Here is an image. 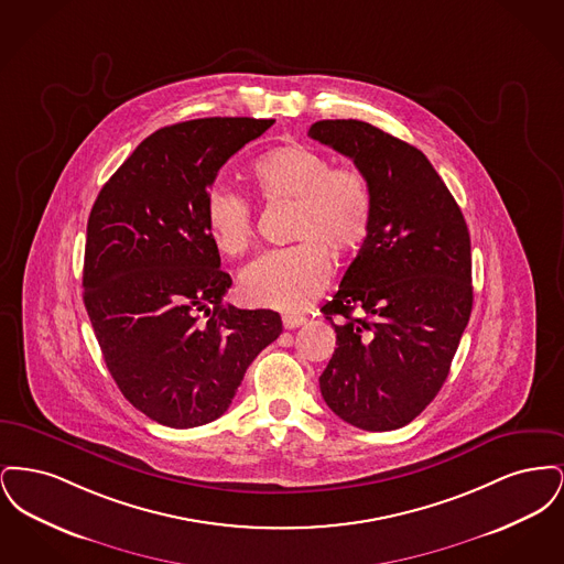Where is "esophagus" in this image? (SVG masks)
Listing matches in <instances>:
<instances>
[{
	"label": "esophagus",
	"mask_w": 564,
	"mask_h": 564,
	"mask_svg": "<svg viewBox=\"0 0 564 564\" xmlns=\"http://www.w3.org/2000/svg\"><path fill=\"white\" fill-rule=\"evenodd\" d=\"M306 319L304 317H300V315H285L283 317V327L285 329H295V327H300V325H304Z\"/></svg>",
	"instance_id": "obj_1"
}]
</instances>
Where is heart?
I'll return each instance as SVG.
<instances>
[{"label":"heart","instance_id":"obj_1","mask_svg":"<svg viewBox=\"0 0 564 564\" xmlns=\"http://www.w3.org/2000/svg\"><path fill=\"white\" fill-rule=\"evenodd\" d=\"M253 177L269 203H294L292 247L272 249L241 274L247 302L276 311H304L327 288L329 256L347 258L361 247L372 224V188L352 164L304 143L270 150L253 164ZM205 221L221 253L242 256L256 237L249 198L228 184H215L205 198Z\"/></svg>","mask_w":564,"mask_h":564}]
</instances>
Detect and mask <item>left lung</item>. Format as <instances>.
<instances>
[{
    "label": "left lung",
    "instance_id": "1",
    "mask_svg": "<svg viewBox=\"0 0 564 564\" xmlns=\"http://www.w3.org/2000/svg\"><path fill=\"white\" fill-rule=\"evenodd\" d=\"M308 137L349 156L372 188L370 232L322 308L338 345L323 400L352 427L400 430L442 389L469 322V230L414 145L361 120H319Z\"/></svg>",
    "mask_w": 564,
    "mask_h": 564
}]
</instances>
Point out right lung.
<instances>
[{"instance_id": "obj_1", "label": "right lung", "mask_w": 564, "mask_h": 564, "mask_svg": "<svg viewBox=\"0 0 564 564\" xmlns=\"http://www.w3.org/2000/svg\"><path fill=\"white\" fill-rule=\"evenodd\" d=\"M272 124L198 118L159 129L109 177L88 217L86 313L122 395L166 427L219 419L283 329L274 311L221 304L232 279L205 221L217 171Z\"/></svg>"}]
</instances>
